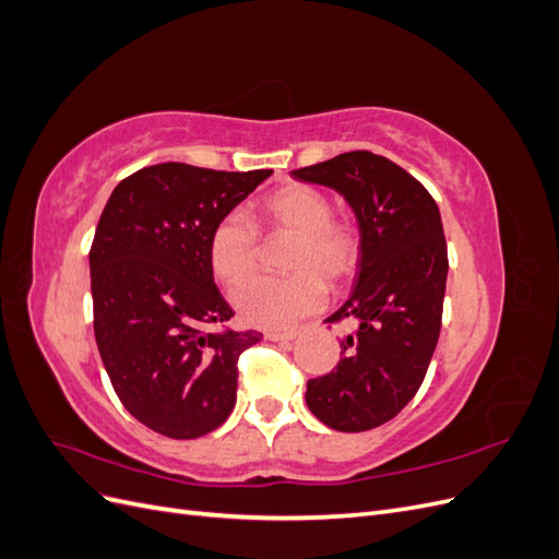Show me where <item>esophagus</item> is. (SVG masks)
I'll list each match as a JSON object with an SVG mask.
<instances>
[{
	"mask_svg": "<svg viewBox=\"0 0 559 559\" xmlns=\"http://www.w3.org/2000/svg\"><path fill=\"white\" fill-rule=\"evenodd\" d=\"M296 335H298V331H267V333H265L267 341H273V343H286V341H294Z\"/></svg>",
	"mask_w": 559,
	"mask_h": 559,
	"instance_id": "esophagus-1",
	"label": "esophagus"
}]
</instances>
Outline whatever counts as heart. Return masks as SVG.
<instances>
[{"label": "heart", "mask_w": 559, "mask_h": 559, "mask_svg": "<svg viewBox=\"0 0 559 559\" xmlns=\"http://www.w3.org/2000/svg\"><path fill=\"white\" fill-rule=\"evenodd\" d=\"M267 230L294 233L286 253V275H259L233 292V306L251 326L286 329L312 314L326 300V284L345 282L359 261V235L349 222L333 218L331 200L306 183H289L267 193L259 205ZM261 235L240 212L218 218L210 233L214 275L233 286L259 263Z\"/></svg>", "instance_id": "obj_1"}]
</instances>
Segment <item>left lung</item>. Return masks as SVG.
Returning <instances> with one entry per match:
<instances>
[{"label":"left lung","instance_id":"8db88e82","mask_svg":"<svg viewBox=\"0 0 559 559\" xmlns=\"http://www.w3.org/2000/svg\"><path fill=\"white\" fill-rule=\"evenodd\" d=\"M341 193L359 224L354 289L326 321H352L341 364L308 380L306 401L335 431L396 417L427 376L441 333L448 245L436 200L413 175L370 151L292 173Z\"/></svg>","mask_w":559,"mask_h":559}]
</instances>
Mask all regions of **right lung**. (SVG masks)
<instances>
[{
	"mask_svg": "<svg viewBox=\"0 0 559 559\" xmlns=\"http://www.w3.org/2000/svg\"><path fill=\"white\" fill-rule=\"evenodd\" d=\"M273 170L142 167L109 195L91 247L93 326L116 396L144 427L200 438L238 396L257 331H214L235 312L216 289L210 233Z\"/></svg>",
	"mask_w": 559,
	"mask_h": 559,
	"instance_id": "right-lung-1",
	"label": "right lung"
}]
</instances>
